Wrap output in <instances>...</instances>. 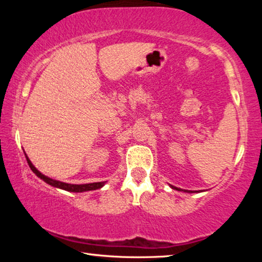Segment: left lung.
<instances>
[{
  "label": "left lung",
  "mask_w": 262,
  "mask_h": 262,
  "mask_svg": "<svg viewBox=\"0 0 262 262\" xmlns=\"http://www.w3.org/2000/svg\"><path fill=\"white\" fill-rule=\"evenodd\" d=\"M171 188H173V189H176V190H184V189H181V188H178V187H174V186H172L171 185ZM184 192H187V193H194V192H198V190H184ZM199 192H200V190H199Z\"/></svg>",
  "instance_id": "left-lung-1"
}]
</instances>
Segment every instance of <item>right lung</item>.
I'll return each mask as SVG.
<instances>
[{
	"label": "right lung",
	"mask_w": 262,
	"mask_h": 262,
	"mask_svg": "<svg viewBox=\"0 0 262 262\" xmlns=\"http://www.w3.org/2000/svg\"><path fill=\"white\" fill-rule=\"evenodd\" d=\"M25 157H26V161L29 163V166L31 170L33 171V173H35V176L39 177L41 180L45 181L48 185L53 186V187H56V188H61V189H64V190H68V192H75V193H81V192H88V190H95V189H98L101 188L103 186L105 185V181H101V183H92V184H82V185H74V184H67V183H62V181L59 180H55V179H52V178H48L47 176L42 174L40 171H38L37 168L33 166V164L31 163V161L29 159V157L26 156L25 154Z\"/></svg>",
	"instance_id": "right-lung-1"
}]
</instances>
